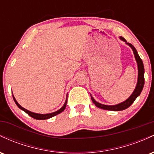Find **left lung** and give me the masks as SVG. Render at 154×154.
Listing matches in <instances>:
<instances>
[{
	"instance_id": "left-lung-1",
	"label": "left lung",
	"mask_w": 154,
	"mask_h": 154,
	"mask_svg": "<svg viewBox=\"0 0 154 154\" xmlns=\"http://www.w3.org/2000/svg\"><path fill=\"white\" fill-rule=\"evenodd\" d=\"M119 39L121 40H122L123 42H125L127 45H129L132 48V51H133L134 56H135L136 62H137V70H138V75H137V85H136L135 90L132 92V93L130 97L127 100H125V101L122 102V103L116 104V105H104V104L100 103L98 102H97L93 97L91 96V100L93 102V103L95 104L98 108L100 109H104V110H109V111H122L125 110V109H128L129 106L132 105V103L135 101V100L137 98V97H138L140 94L141 93V92L143 91V88L144 86V66L143 63L142 59L140 58L138 54H137V51L135 49V48L132 45V44L127 43L126 40L122 37H119Z\"/></svg>"
}]
</instances>
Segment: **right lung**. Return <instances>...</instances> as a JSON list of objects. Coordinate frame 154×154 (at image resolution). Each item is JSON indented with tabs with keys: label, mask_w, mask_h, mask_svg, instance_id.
Segmentation results:
<instances>
[{
	"label": "right lung",
	"mask_w": 154,
	"mask_h": 154,
	"mask_svg": "<svg viewBox=\"0 0 154 154\" xmlns=\"http://www.w3.org/2000/svg\"><path fill=\"white\" fill-rule=\"evenodd\" d=\"M13 95V98H14V102L17 104V106H18L19 109H21V110L24 111V112H26V114H28L29 116H30L31 117L34 118L35 119H38V120H43V119H50V118L53 117V116L57 115V114H60V113H61L62 111L64 110L65 109H66V103H67V95H66V100H65L64 102V104L63 105V106L61 108V109H59L58 111H54V112H52V113H49V114H38V113H35V112H32V111H29V110H26V109H24V108H23L22 106H20L19 104L18 103V102L17 101V100H16V98H14V96Z\"/></svg>",
	"instance_id": "add662e5"
}]
</instances>
